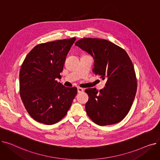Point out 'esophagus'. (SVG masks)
Masks as SVG:
<instances>
[{"mask_svg":"<svg viewBox=\"0 0 160 160\" xmlns=\"http://www.w3.org/2000/svg\"><path fill=\"white\" fill-rule=\"evenodd\" d=\"M77 89H78V93H81L83 91V89L82 88H78Z\"/></svg>","mask_w":160,"mask_h":160,"instance_id":"1","label":"esophagus"}]
</instances>
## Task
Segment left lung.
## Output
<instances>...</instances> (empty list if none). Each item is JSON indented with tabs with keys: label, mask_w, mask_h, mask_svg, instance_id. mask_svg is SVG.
Masks as SVG:
<instances>
[{
	"label": "left lung",
	"mask_w": 160,
	"mask_h": 160,
	"mask_svg": "<svg viewBox=\"0 0 160 160\" xmlns=\"http://www.w3.org/2000/svg\"><path fill=\"white\" fill-rule=\"evenodd\" d=\"M93 56V72L107 79L106 86L86 89L89 96L86 110L89 118L100 126L118 123L129 112L137 91L133 63L127 52L106 39L83 38L76 42Z\"/></svg>",
	"instance_id": "obj_1"
}]
</instances>
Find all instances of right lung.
Instances as JSON below:
<instances>
[{
    "mask_svg": "<svg viewBox=\"0 0 160 160\" xmlns=\"http://www.w3.org/2000/svg\"><path fill=\"white\" fill-rule=\"evenodd\" d=\"M76 38L41 43L33 47L21 65L19 93L35 121L47 125L66 115L77 94V88L63 86L61 77L66 56Z\"/></svg>",
    "mask_w": 160,
    "mask_h": 160,
    "instance_id": "right-lung-1",
    "label": "right lung"
}]
</instances>
